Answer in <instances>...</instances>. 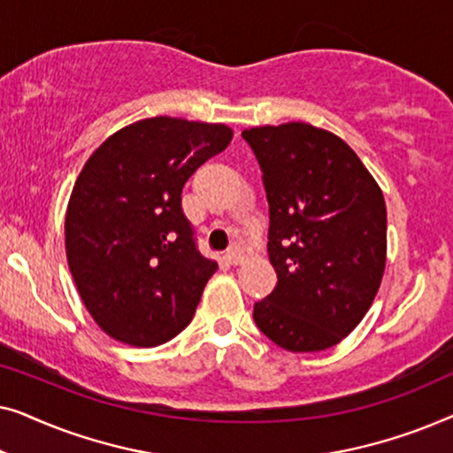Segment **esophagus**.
Instances as JSON below:
<instances>
[{
    "mask_svg": "<svg viewBox=\"0 0 453 453\" xmlns=\"http://www.w3.org/2000/svg\"><path fill=\"white\" fill-rule=\"evenodd\" d=\"M225 259L231 265H237V264H241L245 259V253H243V250H241V245H233L231 250L226 251V256H225Z\"/></svg>",
    "mask_w": 453,
    "mask_h": 453,
    "instance_id": "esophagus-1",
    "label": "esophagus"
}]
</instances>
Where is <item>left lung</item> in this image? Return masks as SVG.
<instances>
[{
	"mask_svg": "<svg viewBox=\"0 0 453 453\" xmlns=\"http://www.w3.org/2000/svg\"><path fill=\"white\" fill-rule=\"evenodd\" d=\"M256 154L270 206L276 288L253 319L290 352L336 346L369 311L388 251L380 185L342 138L309 123L241 134Z\"/></svg>",
	"mask_w": 453,
	"mask_h": 453,
	"instance_id": "obj_1",
	"label": "left lung"
}]
</instances>
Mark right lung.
Masks as SVG:
<instances>
[{"label":"right lung","mask_w":453,"mask_h":453,"mask_svg":"<svg viewBox=\"0 0 453 453\" xmlns=\"http://www.w3.org/2000/svg\"><path fill=\"white\" fill-rule=\"evenodd\" d=\"M231 140L225 123L150 117L86 160L67 203L65 253L86 309L111 338L150 349L194 318L219 264L197 251L181 191Z\"/></svg>","instance_id":"obj_1"}]
</instances>
